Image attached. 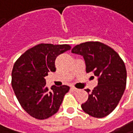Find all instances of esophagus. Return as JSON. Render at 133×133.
<instances>
[{"label":"esophagus","mask_w":133,"mask_h":133,"mask_svg":"<svg viewBox=\"0 0 133 133\" xmlns=\"http://www.w3.org/2000/svg\"><path fill=\"white\" fill-rule=\"evenodd\" d=\"M72 89L75 91V92H78V91H80V89H77V88H76V87H72Z\"/></svg>","instance_id":"1"}]
</instances>
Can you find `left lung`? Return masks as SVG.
<instances>
[{"instance_id": "obj_1", "label": "left lung", "mask_w": 133, "mask_h": 133, "mask_svg": "<svg viewBox=\"0 0 133 133\" xmlns=\"http://www.w3.org/2000/svg\"><path fill=\"white\" fill-rule=\"evenodd\" d=\"M72 53L83 56L87 73L92 72L98 84L82 104L83 111L90 116L103 118L117 106L127 82V70L122 59L112 48L98 41H88L75 46Z\"/></svg>"}]
</instances>
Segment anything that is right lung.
<instances>
[{"instance_id": "1", "label": "right lung", "mask_w": 133, "mask_h": 133, "mask_svg": "<svg viewBox=\"0 0 133 133\" xmlns=\"http://www.w3.org/2000/svg\"><path fill=\"white\" fill-rule=\"evenodd\" d=\"M68 44H40L30 48L15 62L11 73V86L22 108L37 119H45L59 110L70 87L46 85L45 76L55 72L56 57L70 50Z\"/></svg>"}]
</instances>
